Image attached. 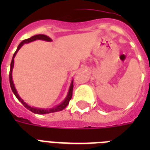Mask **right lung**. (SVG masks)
<instances>
[{
  "mask_svg": "<svg viewBox=\"0 0 150 150\" xmlns=\"http://www.w3.org/2000/svg\"><path fill=\"white\" fill-rule=\"evenodd\" d=\"M36 40H44V41H47V42H50L52 40L49 37V36H46V35H43V34H39V35H35V36H32L30 38L26 39V40H22L20 44L18 47L17 50L15 52V54L13 55L12 60H11V66H10V73H9V80H10V86L11 88V90H12L13 93L15 94L16 98L19 100L20 102L22 103V105L24 106L25 108L32 111L34 114H50V113H54V112H57V111H61L62 110H64L65 108L68 104L69 103V101L71 99V96H72V90H73V81L71 83V86L69 87V90H68V93L66 96V98L64 99L63 102L60 103L59 105H57L56 107H53V108H50V109H42V108H37V107H30L29 105H28L25 102H24V100H22L21 97L19 96L17 90L15 89V85H14V82H13L12 80V69L13 67H14V58H15V55L17 54V52L19 50V49L22 47L23 44L25 43H30V42H33V41H35Z\"/></svg>",
  "mask_w": 150,
  "mask_h": 150,
  "instance_id": "right-lung-1",
  "label": "right lung"
}]
</instances>
